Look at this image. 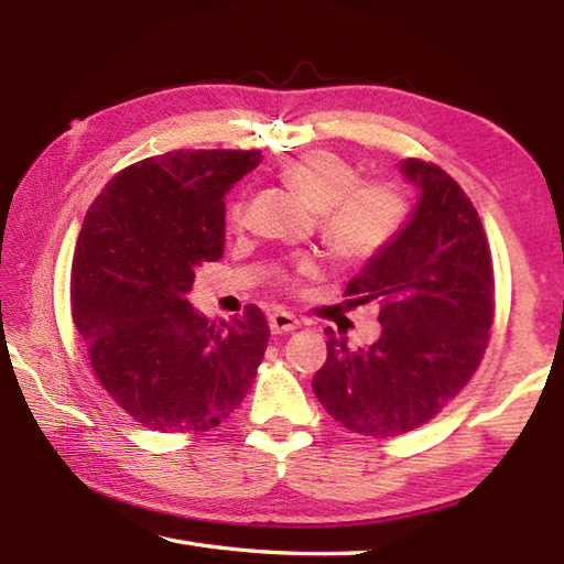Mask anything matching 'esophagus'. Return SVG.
<instances>
[{
    "label": "esophagus",
    "instance_id": "34e87169",
    "mask_svg": "<svg viewBox=\"0 0 564 564\" xmlns=\"http://www.w3.org/2000/svg\"><path fill=\"white\" fill-rule=\"evenodd\" d=\"M297 325H301V322H297L291 313H273V315H269V327H271L273 334L293 332V329H297Z\"/></svg>",
    "mask_w": 564,
    "mask_h": 564
}]
</instances>
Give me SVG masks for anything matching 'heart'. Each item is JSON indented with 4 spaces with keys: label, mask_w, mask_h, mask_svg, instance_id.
<instances>
[{
    "label": "heart",
    "mask_w": 564,
    "mask_h": 564,
    "mask_svg": "<svg viewBox=\"0 0 564 564\" xmlns=\"http://www.w3.org/2000/svg\"><path fill=\"white\" fill-rule=\"evenodd\" d=\"M281 182L319 213V232L334 257L366 261L380 254L400 235L406 200L390 182H361L356 166L332 152L313 150L281 166ZM245 200H232L227 218L245 223ZM313 263H297V275L313 273Z\"/></svg>",
    "instance_id": "obj_1"
}]
</instances>
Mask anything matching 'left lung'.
Instances as JSON below:
<instances>
[{
    "mask_svg": "<svg viewBox=\"0 0 564 564\" xmlns=\"http://www.w3.org/2000/svg\"><path fill=\"white\" fill-rule=\"evenodd\" d=\"M400 166L416 206L344 291L346 307H380V337L351 351L327 329V361L313 378L322 406L373 438L434 419L480 366L495 319L492 257L473 200L436 164Z\"/></svg>",
    "mask_w": 564,
    "mask_h": 564,
    "instance_id": "left-lung-1",
    "label": "left lung"
}]
</instances>
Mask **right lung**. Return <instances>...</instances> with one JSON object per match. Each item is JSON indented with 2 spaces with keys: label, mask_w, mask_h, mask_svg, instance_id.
Segmentation results:
<instances>
[{
  "label": "right lung",
  "mask_w": 564,
  "mask_h": 564,
  "mask_svg": "<svg viewBox=\"0 0 564 564\" xmlns=\"http://www.w3.org/2000/svg\"><path fill=\"white\" fill-rule=\"evenodd\" d=\"M259 150H174L126 166L87 210L72 319L111 400L160 434L208 431L245 400L269 344L257 305L208 319L186 301L225 249V194Z\"/></svg>",
  "instance_id": "right-lung-1"
}]
</instances>
